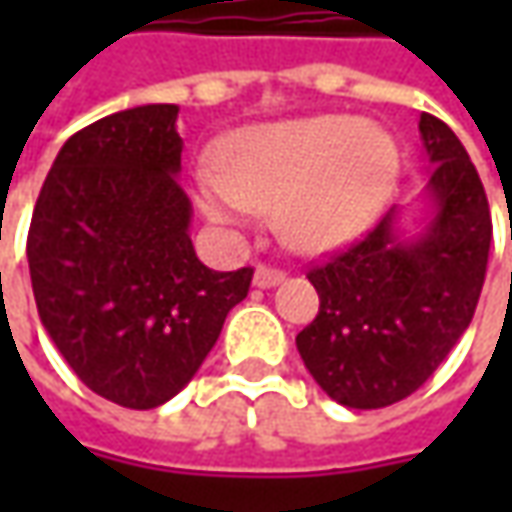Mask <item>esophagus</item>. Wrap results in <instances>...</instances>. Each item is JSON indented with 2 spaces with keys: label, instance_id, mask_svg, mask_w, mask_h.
Returning <instances> with one entry per match:
<instances>
[{
  "label": "esophagus",
  "instance_id": "obj_1",
  "mask_svg": "<svg viewBox=\"0 0 512 512\" xmlns=\"http://www.w3.org/2000/svg\"><path fill=\"white\" fill-rule=\"evenodd\" d=\"M285 282V273L279 270V267H267L259 265L253 270V285L256 287H276Z\"/></svg>",
  "mask_w": 512,
  "mask_h": 512
}]
</instances>
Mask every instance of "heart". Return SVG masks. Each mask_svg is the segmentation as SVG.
Listing matches in <instances>:
<instances>
[{"label":"heart","mask_w":512,"mask_h":512,"mask_svg":"<svg viewBox=\"0 0 512 512\" xmlns=\"http://www.w3.org/2000/svg\"><path fill=\"white\" fill-rule=\"evenodd\" d=\"M402 176L390 130L347 113H316L233 130L193 173L210 222L245 227L276 207L279 233L302 253L356 242L379 219Z\"/></svg>","instance_id":"1"}]
</instances>
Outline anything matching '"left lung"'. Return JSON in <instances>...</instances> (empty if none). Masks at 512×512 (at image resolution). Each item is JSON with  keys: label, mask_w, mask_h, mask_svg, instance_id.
Instances as JSON below:
<instances>
[{"label": "left lung", "mask_w": 512, "mask_h": 512, "mask_svg": "<svg viewBox=\"0 0 512 512\" xmlns=\"http://www.w3.org/2000/svg\"><path fill=\"white\" fill-rule=\"evenodd\" d=\"M433 165V219L404 242L393 207L367 236L307 270L319 316L296 336L302 362L333 402L376 410L416 393L470 325L493 239L482 179L459 136L422 113Z\"/></svg>", "instance_id": "8db88e82"}]
</instances>
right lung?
Returning a JSON list of instances; mask_svg holds the SVG:
<instances>
[{
	"instance_id": "obj_1",
	"label": "right lung",
	"mask_w": 512,
	"mask_h": 512,
	"mask_svg": "<svg viewBox=\"0 0 512 512\" xmlns=\"http://www.w3.org/2000/svg\"><path fill=\"white\" fill-rule=\"evenodd\" d=\"M176 105L119 110L62 145L28 230L39 319L93 393L130 410L173 399L250 290L190 242Z\"/></svg>"
}]
</instances>
